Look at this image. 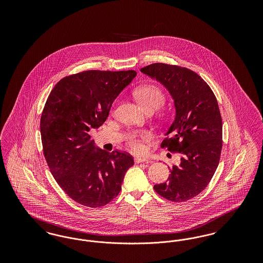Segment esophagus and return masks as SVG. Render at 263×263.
Listing matches in <instances>:
<instances>
[{"label":"esophagus","instance_id":"esophagus-1","mask_svg":"<svg viewBox=\"0 0 263 263\" xmlns=\"http://www.w3.org/2000/svg\"><path fill=\"white\" fill-rule=\"evenodd\" d=\"M148 162H149V160L146 159V158H141V157H136L135 158V163H148Z\"/></svg>","mask_w":263,"mask_h":263}]
</instances>
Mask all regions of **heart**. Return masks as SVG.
Segmentation results:
<instances>
[{
    "instance_id": "obj_1",
    "label": "heart",
    "mask_w": 263,
    "mask_h": 263,
    "mask_svg": "<svg viewBox=\"0 0 263 263\" xmlns=\"http://www.w3.org/2000/svg\"><path fill=\"white\" fill-rule=\"evenodd\" d=\"M135 98L140 103V105L147 110H156L164 100V96L161 88L154 85H146L137 88L134 92ZM151 134L148 131L131 132L127 136V141L130 148L137 153L144 151V145L142 141L150 140Z\"/></svg>"
}]
</instances>
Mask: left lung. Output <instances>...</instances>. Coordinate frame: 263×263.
<instances>
[{
  "label": "left lung",
  "instance_id": "left-lung-1",
  "mask_svg": "<svg viewBox=\"0 0 263 263\" xmlns=\"http://www.w3.org/2000/svg\"><path fill=\"white\" fill-rule=\"evenodd\" d=\"M141 72L157 80L174 100L175 115L161 145L181 155L168 180L154 188L173 202L187 201L209 184L222 151V117L212 89L187 68L155 63Z\"/></svg>",
  "mask_w": 263,
  "mask_h": 263
}]
</instances>
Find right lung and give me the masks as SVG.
<instances>
[{
	"instance_id": "1",
	"label": "right lung",
	"mask_w": 263,
	"mask_h": 263,
	"mask_svg": "<svg viewBox=\"0 0 263 263\" xmlns=\"http://www.w3.org/2000/svg\"><path fill=\"white\" fill-rule=\"evenodd\" d=\"M136 71H85L59 81L51 90L40 120L44 157L51 174L77 203L99 208L121 190L132 156L96 146L88 132L106 120L113 101Z\"/></svg>"
}]
</instances>
